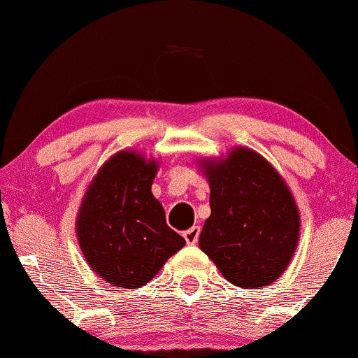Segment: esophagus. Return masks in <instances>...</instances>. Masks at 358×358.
<instances>
[{"instance_id": "obj_1", "label": "esophagus", "mask_w": 358, "mask_h": 358, "mask_svg": "<svg viewBox=\"0 0 358 358\" xmlns=\"http://www.w3.org/2000/svg\"><path fill=\"white\" fill-rule=\"evenodd\" d=\"M199 236H200L199 226H192L190 229H187L185 233H183V238H185V241L188 243V245H195V243L199 241Z\"/></svg>"}]
</instances>
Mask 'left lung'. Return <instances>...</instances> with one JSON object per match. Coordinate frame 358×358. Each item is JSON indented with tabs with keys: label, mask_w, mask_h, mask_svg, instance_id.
I'll return each instance as SVG.
<instances>
[{
	"label": "left lung",
	"mask_w": 358,
	"mask_h": 358,
	"mask_svg": "<svg viewBox=\"0 0 358 358\" xmlns=\"http://www.w3.org/2000/svg\"><path fill=\"white\" fill-rule=\"evenodd\" d=\"M210 185V217L199 246L231 284L263 287L287 268L299 238V210L272 164L238 148L222 161H202Z\"/></svg>",
	"instance_id": "1"
}]
</instances>
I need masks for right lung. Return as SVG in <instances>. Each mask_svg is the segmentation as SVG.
<instances>
[{
	"label": "right lung",
	"mask_w": 358,
	"mask_h": 358,
	"mask_svg": "<svg viewBox=\"0 0 358 358\" xmlns=\"http://www.w3.org/2000/svg\"><path fill=\"white\" fill-rule=\"evenodd\" d=\"M158 164L120 151L86 190L76 233L86 262L107 284L143 287L185 239L166 224L151 185Z\"/></svg>",
	"instance_id": "1"
}]
</instances>
